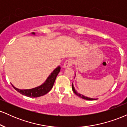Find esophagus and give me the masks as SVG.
<instances>
[{"mask_svg":"<svg viewBox=\"0 0 127 127\" xmlns=\"http://www.w3.org/2000/svg\"><path fill=\"white\" fill-rule=\"evenodd\" d=\"M72 64H73V60H71V59L67 60H65L64 63L63 67L64 68L70 67L71 65H72Z\"/></svg>","mask_w":127,"mask_h":127,"instance_id":"esophagus-1","label":"esophagus"}]
</instances>
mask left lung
Masks as SVG:
<instances>
[{
  "label": "left lung",
  "instance_id": "left-lung-1",
  "mask_svg": "<svg viewBox=\"0 0 127 127\" xmlns=\"http://www.w3.org/2000/svg\"><path fill=\"white\" fill-rule=\"evenodd\" d=\"M72 90H73V91L74 92V93H75L76 95H77L78 96H79V97H81V98H82L83 99H85V100H97V98H90V97H86V96L82 95V94H81L80 93H78V92L76 91V90L75 89V87H74L73 84V83H72Z\"/></svg>",
  "mask_w": 127,
  "mask_h": 127
}]
</instances>
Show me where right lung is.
Returning a JSON list of instances; mask_svg holds the SVG:
<instances>
[{
  "label": "right lung",
  "instance_id": "obj_1",
  "mask_svg": "<svg viewBox=\"0 0 127 127\" xmlns=\"http://www.w3.org/2000/svg\"><path fill=\"white\" fill-rule=\"evenodd\" d=\"M32 34H33V35H35V33L34 32H32ZM60 69L61 67L60 66H58L57 67L55 68L53 70V72L48 77L46 81L42 85L38 86L37 87H35V88L27 89V90H20V89L16 88L12 84V85L15 88V90L19 92L20 94L27 96V97H32V98L40 97V96L47 94L51 90L52 87H53L55 79L57 78V76L58 75L60 71Z\"/></svg>",
  "mask_w": 127,
  "mask_h": 127
}]
</instances>
